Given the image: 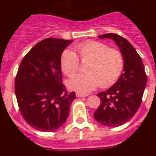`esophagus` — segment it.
Segmentation results:
<instances>
[{"label": "esophagus", "mask_w": 156, "mask_h": 156, "mask_svg": "<svg viewBox=\"0 0 156 156\" xmlns=\"http://www.w3.org/2000/svg\"><path fill=\"white\" fill-rule=\"evenodd\" d=\"M76 97H77V98L87 97V96H88L87 94H82V93H80V92H77V93L76 94Z\"/></svg>", "instance_id": "1"}]
</instances>
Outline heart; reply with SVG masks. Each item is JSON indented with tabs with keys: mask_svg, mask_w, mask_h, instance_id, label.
<instances>
[{
	"mask_svg": "<svg viewBox=\"0 0 156 156\" xmlns=\"http://www.w3.org/2000/svg\"><path fill=\"white\" fill-rule=\"evenodd\" d=\"M74 50L77 55L72 51L65 50L61 56L62 69L68 76H73L79 71L80 58L83 62H89L86 66L87 73L74 76L68 82L72 90L88 93L99 85L108 87L121 76L124 58L120 51L94 41L78 44L74 46Z\"/></svg>",
	"mask_w": 156,
	"mask_h": 156,
	"instance_id": "obj_1",
	"label": "heart"
}]
</instances>
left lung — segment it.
Wrapping results in <instances>:
<instances>
[{
  "label": "left lung",
  "mask_w": 156,
  "mask_h": 156,
  "mask_svg": "<svg viewBox=\"0 0 156 156\" xmlns=\"http://www.w3.org/2000/svg\"><path fill=\"white\" fill-rule=\"evenodd\" d=\"M99 38L113 40L124 58L123 73L111 88L98 94L101 104L94 113L101 124L116 127L129 121L140 108L148 79L141 58L127 40L115 34Z\"/></svg>",
  "instance_id": "left-lung-1"
}]
</instances>
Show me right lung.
<instances>
[{
	"label": "right lung",
	"instance_id": "obj_1",
	"mask_svg": "<svg viewBox=\"0 0 156 156\" xmlns=\"http://www.w3.org/2000/svg\"><path fill=\"white\" fill-rule=\"evenodd\" d=\"M73 41L46 38L25 55L15 80V92L22 116L30 126L55 131L66 122L75 92L62 83L61 56Z\"/></svg>",
	"mask_w": 156,
	"mask_h": 156
}]
</instances>
